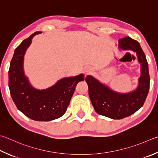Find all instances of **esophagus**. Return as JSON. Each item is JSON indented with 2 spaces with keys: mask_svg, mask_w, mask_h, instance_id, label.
<instances>
[{
  "mask_svg": "<svg viewBox=\"0 0 158 158\" xmlns=\"http://www.w3.org/2000/svg\"><path fill=\"white\" fill-rule=\"evenodd\" d=\"M84 72L85 74H88L93 72V70H92L90 68H85L84 69Z\"/></svg>",
  "mask_w": 158,
  "mask_h": 158,
  "instance_id": "1",
  "label": "esophagus"
}]
</instances>
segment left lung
<instances>
[{
  "mask_svg": "<svg viewBox=\"0 0 158 158\" xmlns=\"http://www.w3.org/2000/svg\"><path fill=\"white\" fill-rule=\"evenodd\" d=\"M118 48L131 50L136 54L141 65V75L135 90L122 93L112 90L91 75H87L88 94L94 110L101 115L114 119H120L131 115L142 107L150 86L148 65L147 58L138 41L131 37L119 40Z\"/></svg>",
  "mask_w": 158,
  "mask_h": 158,
  "instance_id": "left-lung-1",
  "label": "left lung"
}]
</instances>
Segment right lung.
Here are the masks:
<instances>
[{"mask_svg":"<svg viewBox=\"0 0 158 158\" xmlns=\"http://www.w3.org/2000/svg\"><path fill=\"white\" fill-rule=\"evenodd\" d=\"M41 33L34 32L15 49L10 65L9 88L14 104L25 115L35 121H52L65 114L77 84L84 81V75L64 77L44 90L33 87L24 73V56L33 37Z\"/></svg>","mask_w":158,"mask_h":158,"instance_id":"add662e5","label":"right lung"}]
</instances>
